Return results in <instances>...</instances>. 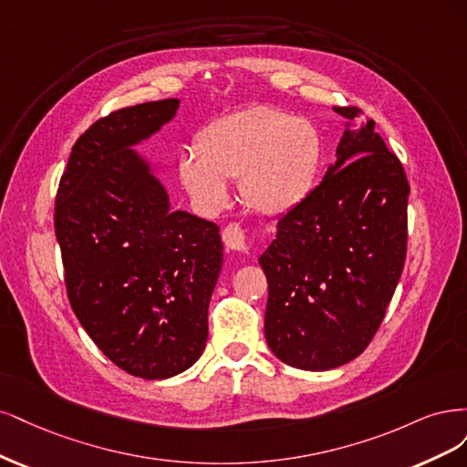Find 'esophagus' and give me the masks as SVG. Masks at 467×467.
Listing matches in <instances>:
<instances>
[{
	"mask_svg": "<svg viewBox=\"0 0 467 467\" xmlns=\"http://www.w3.org/2000/svg\"><path fill=\"white\" fill-rule=\"evenodd\" d=\"M223 243H224V248H227L233 254H243V252L248 250L246 233L236 223H231L223 229Z\"/></svg>",
	"mask_w": 467,
	"mask_h": 467,
	"instance_id": "1",
	"label": "esophagus"
}]
</instances>
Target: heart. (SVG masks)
<instances>
[{
  "label": "heart",
  "mask_w": 467,
  "mask_h": 467,
  "mask_svg": "<svg viewBox=\"0 0 467 467\" xmlns=\"http://www.w3.org/2000/svg\"><path fill=\"white\" fill-rule=\"evenodd\" d=\"M322 155V135L310 119L255 104L207 124L195 138V153L180 155L178 174L205 212L227 205V180L240 178L244 203L279 217L308 198Z\"/></svg>",
  "instance_id": "1"
}]
</instances>
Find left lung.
Here are the masks:
<instances>
[{"label":"left lung","mask_w":467,"mask_h":467,"mask_svg":"<svg viewBox=\"0 0 467 467\" xmlns=\"http://www.w3.org/2000/svg\"><path fill=\"white\" fill-rule=\"evenodd\" d=\"M337 161L308 198L277 221L260 255L267 277L265 341L295 368L329 370L367 349L408 252L410 184L400 159L357 107Z\"/></svg>","instance_id":"1"}]
</instances>
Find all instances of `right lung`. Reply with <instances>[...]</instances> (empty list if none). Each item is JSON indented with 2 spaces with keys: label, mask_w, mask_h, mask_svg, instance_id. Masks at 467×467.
Here are the masks:
<instances>
[{
  "label": "right lung",
  "mask_w": 467,
  "mask_h": 467,
  "mask_svg": "<svg viewBox=\"0 0 467 467\" xmlns=\"http://www.w3.org/2000/svg\"><path fill=\"white\" fill-rule=\"evenodd\" d=\"M178 102L97 119L75 141L56 193L69 305L97 348L145 380L171 379L202 357L223 265L217 224L171 212L162 184L131 151L174 118Z\"/></svg>",
  "instance_id": "1"
}]
</instances>
